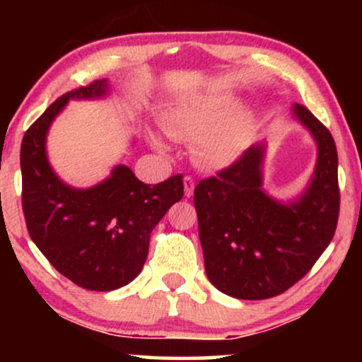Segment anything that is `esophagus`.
Listing matches in <instances>:
<instances>
[{
    "mask_svg": "<svg viewBox=\"0 0 362 362\" xmlns=\"http://www.w3.org/2000/svg\"><path fill=\"white\" fill-rule=\"evenodd\" d=\"M184 192H185V197H192V194H194V178L192 177H184Z\"/></svg>",
    "mask_w": 362,
    "mask_h": 362,
    "instance_id": "34e87169",
    "label": "esophagus"
}]
</instances>
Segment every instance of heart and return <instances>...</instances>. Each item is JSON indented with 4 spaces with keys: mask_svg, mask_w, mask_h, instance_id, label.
I'll return each mask as SVG.
<instances>
[{
    "mask_svg": "<svg viewBox=\"0 0 362 362\" xmlns=\"http://www.w3.org/2000/svg\"><path fill=\"white\" fill-rule=\"evenodd\" d=\"M240 110V102L233 97H213L192 105L175 109L165 120L170 138L199 139V156L206 165L223 168L238 160L243 151V138L238 127L228 126ZM153 146L167 151L163 139L153 136Z\"/></svg>",
    "mask_w": 362,
    "mask_h": 362,
    "instance_id": "b5f03b06",
    "label": "heart"
}]
</instances>
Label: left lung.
<instances>
[{
    "mask_svg": "<svg viewBox=\"0 0 362 362\" xmlns=\"http://www.w3.org/2000/svg\"><path fill=\"white\" fill-rule=\"evenodd\" d=\"M291 115L317 144L313 175L301 194L279 201L265 192V141L194 190L207 279L236 300H267L296 284L325 252L337 228L334 138L300 103Z\"/></svg>",
    "mask_w": 362,
    "mask_h": 362,
    "instance_id": "obj_1",
    "label": "left lung"
}]
</instances>
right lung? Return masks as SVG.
<instances>
[{
	"label": "right lung",
	"mask_w": 362,
	"mask_h": 362,
	"mask_svg": "<svg viewBox=\"0 0 362 362\" xmlns=\"http://www.w3.org/2000/svg\"><path fill=\"white\" fill-rule=\"evenodd\" d=\"M107 78L69 91L28 127L20 149L22 206L27 230L62 276L90 291H114L139 276L151 231L184 197L182 175L156 185L115 165L97 185L78 189L57 177L47 156V134L69 100H100Z\"/></svg>",
	"instance_id": "right-lung-1"
}]
</instances>
